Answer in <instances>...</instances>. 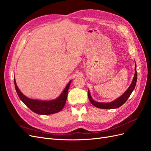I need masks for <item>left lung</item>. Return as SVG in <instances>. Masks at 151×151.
<instances>
[{"instance_id": "8db88e82", "label": "left lung", "mask_w": 151, "mask_h": 151, "mask_svg": "<svg viewBox=\"0 0 151 151\" xmlns=\"http://www.w3.org/2000/svg\"><path fill=\"white\" fill-rule=\"evenodd\" d=\"M137 70H136V64L135 65V75L134 77V79L132 81V83L131 84V85L130 86V87L129 88L125 93L123 94L122 96H120V98H118V99H116L115 101L111 102V103H99V102H96L94 101V100L92 99L91 96V94L89 91L88 90V98L90 102L92 103L94 106H96V108H101V109H114V108H117L120 107L122 104H124L127 100L130 97V94H132V91L134 89L135 85H136V83H137Z\"/></svg>"}]
</instances>
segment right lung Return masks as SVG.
Listing matches in <instances>:
<instances>
[{
  "mask_svg": "<svg viewBox=\"0 0 151 151\" xmlns=\"http://www.w3.org/2000/svg\"><path fill=\"white\" fill-rule=\"evenodd\" d=\"M14 81L16 92L20 99L32 111L38 115H50V114L55 113L62 110L65 104L68 90L71 83L70 81L57 99L52 100V101H39V100L29 99L25 96L17 86L15 79H14Z\"/></svg>",
  "mask_w": 151,
  "mask_h": 151,
  "instance_id": "add662e5",
  "label": "right lung"
}]
</instances>
